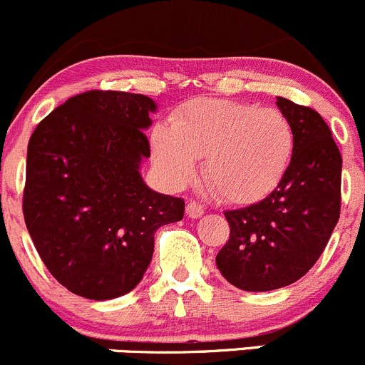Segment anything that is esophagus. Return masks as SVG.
I'll list each match as a JSON object with an SVG mask.
<instances>
[{
    "mask_svg": "<svg viewBox=\"0 0 365 365\" xmlns=\"http://www.w3.org/2000/svg\"><path fill=\"white\" fill-rule=\"evenodd\" d=\"M185 213H187V217H190V219H197V217L203 215L205 208H203V205L197 203V201H189L185 206Z\"/></svg>",
    "mask_w": 365,
    "mask_h": 365,
    "instance_id": "esophagus-1",
    "label": "esophagus"
}]
</instances>
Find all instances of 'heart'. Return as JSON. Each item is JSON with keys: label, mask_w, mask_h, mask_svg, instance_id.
I'll return each instance as SVG.
<instances>
[{"label": "heart", "mask_w": 365, "mask_h": 365, "mask_svg": "<svg viewBox=\"0 0 365 365\" xmlns=\"http://www.w3.org/2000/svg\"><path fill=\"white\" fill-rule=\"evenodd\" d=\"M152 155L168 183L182 187L203 159V178L219 200L251 205L274 192L295 153V132L277 109L224 98H194L155 125Z\"/></svg>", "instance_id": "obj_1"}]
</instances>
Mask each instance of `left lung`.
I'll use <instances>...</instances> for the list:
<instances>
[{"instance_id":"obj_1","label":"left lung","mask_w":365,"mask_h":365,"mask_svg":"<svg viewBox=\"0 0 365 365\" xmlns=\"http://www.w3.org/2000/svg\"><path fill=\"white\" fill-rule=\"evenodd\" d=\"M295 132V153L274 192L259 203L224 212L230 240L215 257L227 282L270 292L304 277L330 240L341 213L339 148L314 109L277 97Z\"/></svg>"}]
</instances>
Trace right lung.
<instances>
[{"instance_id": "right-lung-1", "label": "right lung", "mask_w": 365, "mask_h": 365, "mask_svg": "<svg viewBox=\"0 0 365 365\" xmlns=\"http://www.w3.org/2000/svg\"><path fill=\"white\" fill-rule=\"evenodd\" d=\"M155 111L146 95L91 90L47 114L29 138L26 227L51 275L76 295L132 292L155 231L183 219L182 197L155 192L139 173Z\"/></svg>"}]
</instances>
